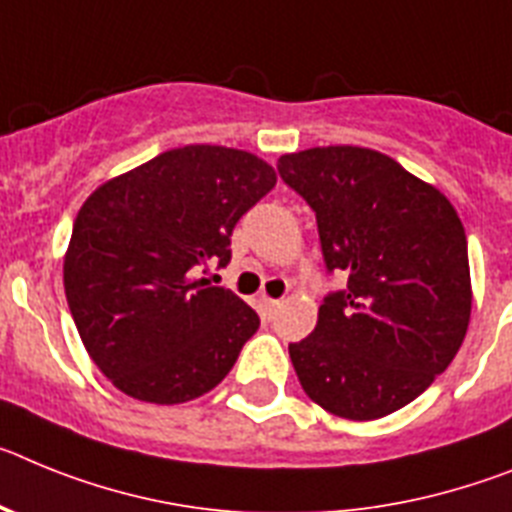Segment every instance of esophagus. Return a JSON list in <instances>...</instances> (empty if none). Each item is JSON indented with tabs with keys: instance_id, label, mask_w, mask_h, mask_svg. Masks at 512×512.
Wrapping results in <instances>:
<instances>
[{
	"instance_id": "1",
	"label": "esophagus",
	"mask_w": 512,
	"mask_h": 512,
	"mask_svg": "<svg viewBox=\"0 0 512 512\" xmlns=\"http://www.w3.org/2000/svg\"><path fill=\"white\" fill-rule=\"evenodd\" d=\"M257 304H260V309L265 311V314H273V311L281 306V299H273V296H268V293H260Z\"/></svg>"
}]
</instances>
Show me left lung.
I'll list each match as a JSON object with an SVG mask.
<instances>
[{
  "label": "left lung",
  "mask_w": 512,
  "mask_h": 512,
  "mask_svg": "<svg viewBox=\"0 0 512 512\" xmlns=\"http://www.w3.org/2000/svg\"><path fill=\"white\" fill-rule=\"evenodd\" d=\"M278 172L317 213L324 262L348 288L288 345L301 389L345 420H379L428 389L459 353L471 275L459 213L397 159L363 146H314Z\"/></svg>",
  "instance_id": "1"
}]
</instances>
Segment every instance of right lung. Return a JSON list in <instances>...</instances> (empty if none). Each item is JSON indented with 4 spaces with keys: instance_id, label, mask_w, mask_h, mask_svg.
Masks as SVG:
<instances>
[{
    "instance_id": "1",
    "label": "right lung",
    "mask_w": 512,
    "mask_h": 512,
    "mask_svg": "<svg viewBox=\"0 0 512 512\" xmlns=\"http://www.w3.org/2000/svg\"><path fill=\"white\" fill-rule=\"evenodd\" d=\"M275 182L250 151L190 144L110 177L82 203L64 291L84 348L115 389L180 404L224 381L260 319L193 268L229 262L231 231Z\"/></svg>"
}]
</instances>
